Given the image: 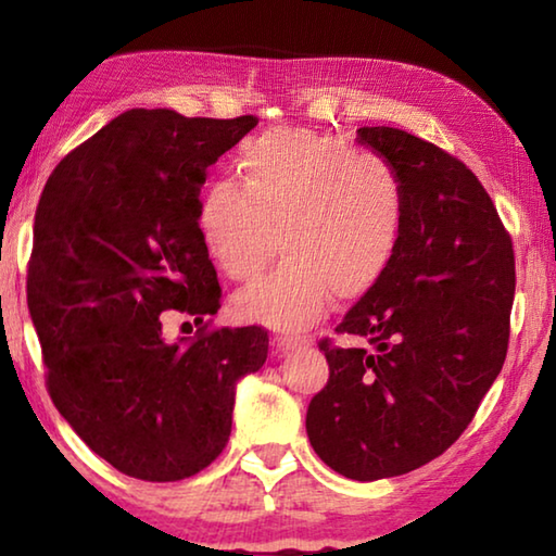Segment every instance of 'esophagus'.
<instances>
[{
  "instance_id": "obj_1",
  "label": "esophagus",
  "mask_w": 556,
  "mask_h": 556,
  "mask_svg": "<svg viewBox=\"0 0 556 556\" xmlns=\"http://www.w3.org/2000/svg\"><path fill=\"white\" fill-rule=\"evenodd\" d=\"M275 343H277L279 353H291V351H296V348L304 345V341H301V338H296V336H277Z\"/></svg>"
}]
</instances>
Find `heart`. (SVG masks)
<instances>
[{"label": "heart", "instance_id": "1", "mask_svg": "<svg viewBox=\"0 0 556 556\" xmlns=\"http://www.w3.org/2000/svg\"><path fill=\"white\" fill-rule=\"evenodd\" d=\"M240 181L208 186L199 232L235 281L287 262L235 299V314L271 328H304L331 296L361 299L388 275L407 223V193L392 162L312 131H267L242 149Z\"/></svg>", "mask_w": 556, "mask_h": 556}]
</instances>
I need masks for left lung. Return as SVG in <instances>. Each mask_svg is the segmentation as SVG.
I'll list each match as a JSON object with an SVG mask.
<instances>
[{
  "label": "left lung",
  "instance_id": "8db88e82",
  "mask_svg": "<svg viewBox=\"0 0 556 556\" xmlns=\"http://www.w3.org/2000/svg\"><path fill=\"white\" fill-rule=\"evenodd\" d=\"M357 142L394 164L407 223L388 275L318 341L326 388L306 412L314 451L336 473L378 481L444 454L501 372L515 296L513 240L476 174L394 127Z\"/></svg>",
  "mask_w": 556,
  "mask_h": 556
}]
</instances>
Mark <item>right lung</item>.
<instances>
[{
	"instance_id": "obj_1",
	"label": "right lung",
	"mask_w": 556,
	"mask_h": 556,
	"mask_svg": "<svg viewBox=\"0 0 556 556\" xmlns=\"http://www.w3.org/2000/svg\"><path fill=\"white\" fill-rule=\"evenodd\" d=\"M255 125L127 110L43 186L26 299L46 388L75 434L131 478L211 466L230 439L235 384L267 361L262 326L205 321L220 285L199 232L205 172ZM164 311L200 331L168 342Z\"/></svg>"
}]
</instances>
